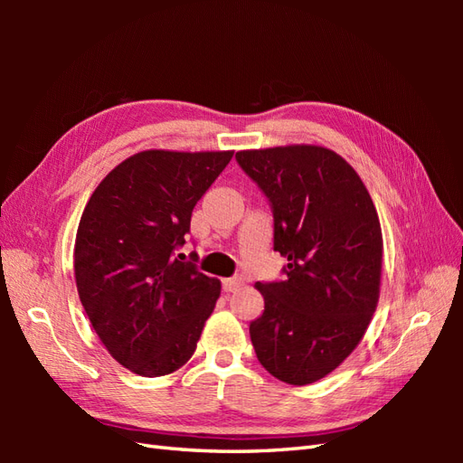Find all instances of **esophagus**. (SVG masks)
<instances>
[{
    "label": "esophagus",
    "mask_w": 463,
    "mask_h": 463,
    "mask_svg": "<svg viewBox=\"0 0 463 463\" xmlns=\"http://www.w3.org/2000/svg\"><path fill=\"white\" fill-rule=\"evenodd\" d=\"M242 284L241 277H232V279H224L222 280V290L224 292H234Z\"/></svg>",
    "instance_id": "1"
}]
</instances>
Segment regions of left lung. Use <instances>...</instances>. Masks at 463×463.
I'll return each mask as SVG.
<instances>
[{"instance_id":"8db88e82","label":"left lung","mask_w":463,"mask_h":463,"mask_svg":"<svg viewBox=\"0 0 463 463\" xmlns=\"http://www.w3.org/2000/svg\"><path fill=\"white\" fill-rule=\"evenodd\" d=\"M237 163L272 211L282 279L257 282L264 310L250 322L257 358L274 378L307 386L350 356L376 310L382 229L356 171L314 145L241 151Z\"/></svg>"}]
</instances>
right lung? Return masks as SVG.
<instances>
[{"label":"right lung","instance_id":"right-lung-1","mask_svg":"<svg viewBox=\"0 0 463 463\" xmlns=\"http://www.w3.org/2000/svg\"><path fill=\"white\" fill-rule=\"evenodd\" d=\"M232 151H143L117 165L91 194L75 239V280L111 356L145 378L193 356L221 282L179 252L194 204Z\"/></svg>","mask_w":463,"mask_h":463}]
</instances>
